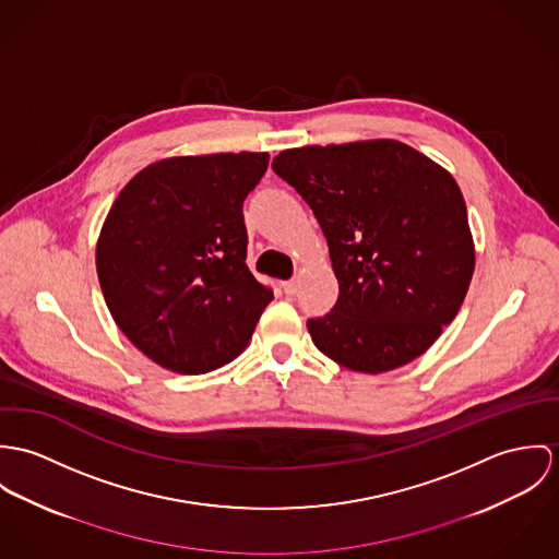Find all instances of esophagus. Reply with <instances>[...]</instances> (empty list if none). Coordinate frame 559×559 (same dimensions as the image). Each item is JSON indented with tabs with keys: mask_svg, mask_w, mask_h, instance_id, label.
<instances>
[{
	"mask_svg": "<svg viewBox=\"0 0 559 559\" xmlns=\"http://www.w3.org/2000/svg\"><path fill=\"white\" fill-rule=\"evenodd\" d=\"M283 292H285L287 296H296V294H298V283H296V281H285V283H283Z\"/></svg>",
	"mask_w": 559,
	"mask_h": 559,
	"instance_id": "esophagus-1",
	"label": "esophagus"
}]
</instances>
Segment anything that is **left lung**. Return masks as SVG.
Instances as JSON below:
<instances>
[{"label": "left lung", "mask_w": 559, "mask_h": 559, "mask_svg": "<svg viewBox=\"0 0 559 559\" xmlns=\"http://www.w3.org/2000/svg\"><path fill=\"white\" fill-rule=\"evenodd\" d=\"M272 169L309 203L338 278L334 309L307 321L317 349L360 372L423 356L474 274L454 178L392 139L285 150Z\"/></svg>", "instance_id": "8db88e82"}]
</instances>
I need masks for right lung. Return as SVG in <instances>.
<instances>
[{
	"mask_svg": "<svg viewBox=\"0 0 559 559\" xmlns=\"http://www.w3.org/2000/svg\"><path fill=\"white\" fill-rule=\"evenodd\" d=\"M267 158H167L116 199L96 249L98 281L120 330L156 365L201 374L249 345L274 292L247 265L242 203Z\"/></svg>",
	"mask_w": 559,
	"mask_h": 559,
	"instance_id": "right-lung-1",
	"label": "right lung"
}]
</instances>
